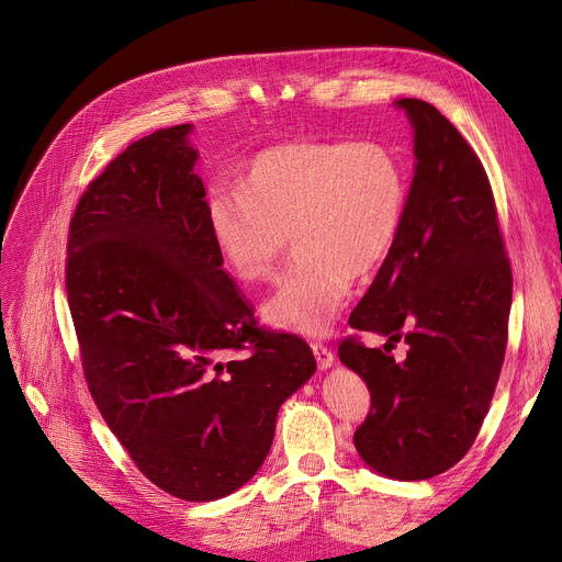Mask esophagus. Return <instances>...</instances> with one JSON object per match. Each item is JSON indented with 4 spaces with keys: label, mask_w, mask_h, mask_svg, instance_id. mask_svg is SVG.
Here are the masks:
<instances>
[{
    "label": "esophagus",
    "mask_w": 562,
    "mask_h": 562,
    "mask_svg": "<svg viewBox=\"0 0 562 562\" xmlns=\"http://www.w3.org/2000/svg\"><path fill=\"white\" fill-rule=\"evenodd\" d=\"M312 352H314V358H316V364H318V369H330V367L335 364V356H333V350H330L326 344H321V341H312Z\"/></svg>",
    "instance_id": "1"
}]
</instances>
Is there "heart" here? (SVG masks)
I'll return each instance as SVG.
<instances>
[{"instance_id":"obj_1","label":"heart","mask_w":562,"mask_h":562,"mask_svg":"<svg viewBox=\"0 0 562 562\" xmlns=\"http://www.w3.org/2000/svg\"><path fill=\"white\" fill-rule=\"evenodd\" d=\"M210 200L214 244L234 278H276L291 236L299 261L266 305L276 326L318 337L344 310L352 278L375 273L396 246L407 187L390 147L303 140L269 147Z\"/></svg>"}]
</instances>
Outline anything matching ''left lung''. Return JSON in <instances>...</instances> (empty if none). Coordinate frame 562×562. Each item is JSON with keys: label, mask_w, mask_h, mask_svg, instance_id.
<instances>
[{"label": "left lung", "mask_w": 562, "mask_h": 562, "mask_svg": "<svg viewBox=\"0 0 562 562\" xmlns=\"http://www.w3.org/2000/svg\"><path fill=\"white\" fill-rule=\"evenodd\" d=\"M398 106L415 127V177L396 246L348 326L403 338L408 356L394 361L350 335L339 360L371 392L352 435L362 460L426 481L460 462L483 426L506 358L513 269L474 147L432 104Z\"/></svg>", "instance_id": "1"}]
</instances>
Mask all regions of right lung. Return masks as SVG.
I'll return each mask as SVG.
<instances>
[{
  "mask_svg": "<svg viewBox=\"0 0 562 562\" xmlns=\"http://www.w3.org/2000/svg\"><path fill=\"white\" fill-rule=\"evenodd\" d=\"M191 125L134 140L86 187L66 291L88 392L140 474L184 501L248 483L280 405L316 371L223 269Z\"/></svg>",
  "mask_w": 562,
  "mask_h": 562,
  "instance_id": "right-lung-1",
  "label": "right lung"
}]
</instances>
